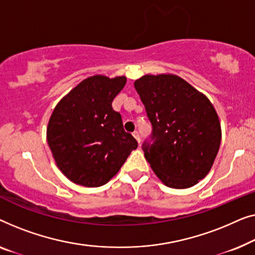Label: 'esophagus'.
Returning <instances> with one entry per match:
<instances>
[{
	"mask_svg": "<svg viewBox=\"0 0 255 255\" xmlns=\"http://www.w3.org/2000/svg\"><path fill=\"white\" fill-rule=\"evenodd\" d=\"M132 136L136 138V141H137L138 143L141 142V136H139V132L138 131H134L132 132Z\"/></svg>",
	"mask_w": 255,
	"mask_h": 255,
	"instance_id": "34e87169",
	"label": "esophagus"
}]
</instances>
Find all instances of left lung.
<instances>
[{"label":"left lung","instance_id":"1","mask_svg":"<svg viewBox=\"0 0 255 255\" xmlns=\"http://www.w3.org/2000/svg\"><path fill=\"white\" fill-rule=\"evenodd\" d=\"M152 125L153 143L143 151L165 186L189 188L209 173L222 129L210 100L173 74L144 75L134 82Z\"/></svg>","mask_w":255,"mask_h":255}]
</instances>
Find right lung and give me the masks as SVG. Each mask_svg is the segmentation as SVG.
<instances>
[{
	"label": "right lung",
	"instance_id": "obj_1",
	"mask_svg": "<svg viewBox=\"0 0 255 255\" xmlns=\"http://www.w3.org/2000/svg\"><path fill=\"white\" fill-rule=\"evenodd\" d=\"M126 77L85 78L57 103L47 126V142L60 171L74 184L99 187L126 162L137 142L124 129L112 102Z\"/></svg>",
	"mask_w": 255,
	"mask_h": 255
}]
</instances>
